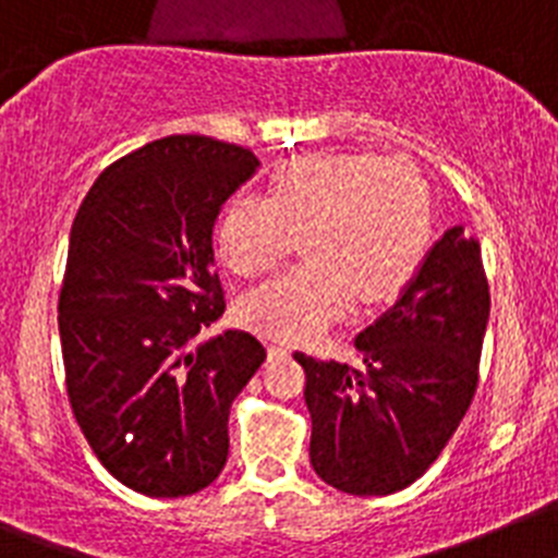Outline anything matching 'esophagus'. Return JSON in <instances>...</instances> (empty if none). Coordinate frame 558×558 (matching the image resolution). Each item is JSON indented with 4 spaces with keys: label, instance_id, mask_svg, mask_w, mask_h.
<instances>
[{
    "label": "esophagus",
    "instance_id": "obj_1",
    "mask_svg": "<svg viewBox=\"0 0 558 558\" xmlns=\"http://www.w3.org/2000/svg\"><path fill=\"white\" fill-rule=\"evenodd\" d=\"M267 350H269V359H283V355L291 353V350L286 348V344H280V341H269Z\"/></svg>",
    "mask_w": 558,
    "mask_h": 558
}]
</instances>
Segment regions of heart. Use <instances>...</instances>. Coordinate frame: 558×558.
Instances as JSON below:
<instances>
[{"instance_id":"heart-1","label":"heart","mask_w":558,"mask_h":558,"mask_svg":"<svg viewBox=\"0 0 558 558\" xmlns=\"http://www.w3.org/2000/svg\"><path fill=\"white\" fill-rule=\"evenodd\" d=\"M303 239L308 260L242 300L253 330L308 341L353 300L395 298L430 242V192L411 163L378 155H308L286 163L269 197L242 194L225 210L219 253L239 275L278 267Z\"/></svg>"}]
</instances>
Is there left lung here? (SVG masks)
Wrapping results in <instances>:
<instances>
[{
    "mask_svg": "<svg viewBox=\"0 0 558 558\" xmlns=\"http://www.w3.org/2000/svg\"><path fill=\"white\" fill-rule=\"evenodd\" d=\"M486 323L481 247L450 228L398 303L355 336L359 366L294 353L305 369L316 475L361 498L414 484L473 403Z\"/></svg>",
    "mask_w": 558,
    "mask_h": 558,
    "instance_id": "obj_1",
    "label": "left lung"
}]
</instances>
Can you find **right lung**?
I'll use <instances>...</instances> for the list:
<instances>
[{
  "instance_id": "add662e5",
  "label": "right lung",
  "mask_w": 558,
  "mask_h": 558,
  "mask_svg": "<svg viewBox=\"0 0 558 558\" xmlns=\"http://www.w3.org/2000/svg\"><path fill=\"white\" fill-rule=\"evenodd\" d=\"M250 149L169 135L110 163L69 235L58 328L74 420L102 466L147 498L219 478L228 416L267 350L225 314L214 222L258 169Z\"/></svg>"
}]
</instances>
